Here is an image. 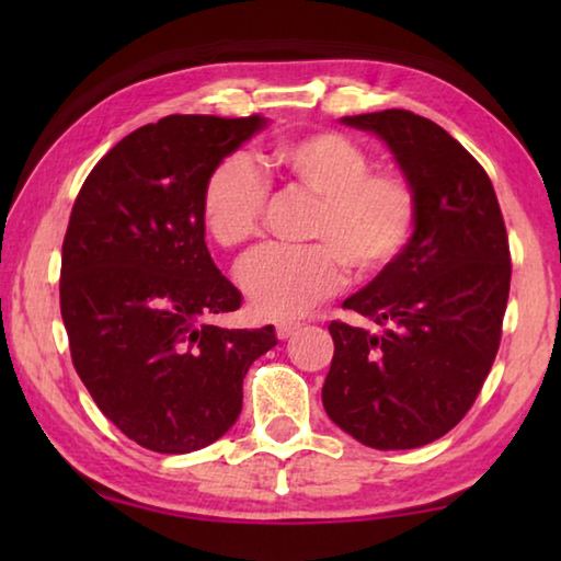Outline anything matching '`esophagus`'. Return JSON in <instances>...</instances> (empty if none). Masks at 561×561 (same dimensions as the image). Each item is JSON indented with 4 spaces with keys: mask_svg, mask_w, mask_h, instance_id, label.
<instances>
[{
    "mask_svg": "<svg viewBox=\"0 0 561 561\" xmlns=\"http://www.w3.org/2000/svg\"><path fill=\"white\" fill-rule=\"evenodd\" d=\"M299 327H301L299 321H279V324H277V336L279 339H289Z\"/></svg>",
    "mask_w": 561,
    "mask_h": 561,
    "instance_id": "obj_1",
    "label": "esophagus"
}]
</instances>
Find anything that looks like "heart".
Listing matches in <instances>:
<instances>
[{
    "label": "heart",
    "mask_w": 561,
    "mask_h": 561,
    "mask_svg": "<svg viewBox=\"0 0 561 561\" xmlns=\"http://www.w3.org/2000/svg\"><path fill=\"white\" fill-rule=\"evenodd\" d=\"M270 165L317 197L309 247H264L240 267V287L260 317L291 319L339 291L344 261L356 277L393 264L415 227L417 201L408 178L371 170V156L344 133L319 130L272 148ZM267 183L250 160L217 163L203 190V222L213 240L234 250L260 232Z\"/></svg>",
    "instance_id": "1"
}]
</instances>
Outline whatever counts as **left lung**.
<instances>
[{
    "mask_svg": "<svg viewBox=\"0 0 561 561\" xmlns=\"http://www.w3.org/2000/svg\"><path fill=\"white\" fill-rule=\"evenodd\" d=\"M341 123L383 140L417 215L396 262L344 301L366 324H329L321 401L368 448H421L462 421L495 360L512 274L505 220L485 170L438 123L403 108Z\"/></svg>",
    "mask_w": 561,
    "mask_h": 561,
    "instance_id": "obj_1",
    "label": "left lung"
}]
</instances>
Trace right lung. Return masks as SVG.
<instances>
[{
	"mask_svg": "<svg viewBox=\"0 0 561 561\" xmlns=\"http://www.w3.org/2000/svg\"><path fill=\"white\" fill-rule=\"evenodd\" d=\"M267 118L168 116L103 156L76 197L61 250V319L101 413L156 453H193L232 428L274 327L222 329L240 309L205 244L203 190Z\"/></svg>",
	"mask_w": 561,
	"mask_h": 561,
	"instance_id": "1",
	"label": "right lung"
}]
</instances>
